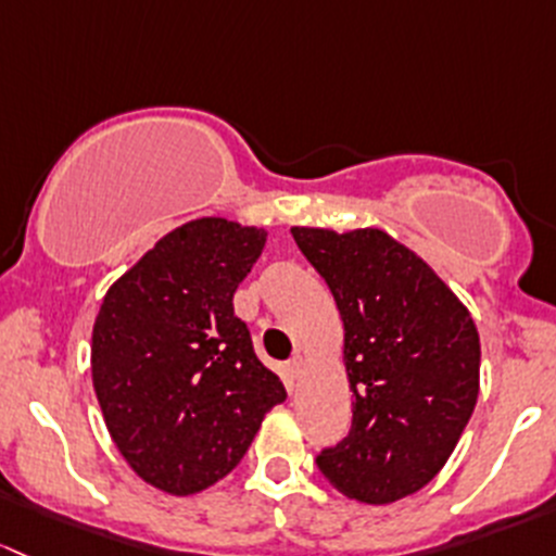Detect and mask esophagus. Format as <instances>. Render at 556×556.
<instances>
[{
  "instance_id": "esophagus-1",
  "label": "esophagus",
  "mask_w": 556,
  "mask_h": 556,
  "mask_svg": "<svg viewBox=\"0 0 556 556\" xmlns=\"http://www.w3.org/2000/svg\"><path fill=\"white\" fill-rule=\"evenodd\" d=\"M302 371H305V362H302V356H294L289 364H286V375H289V380H300Z\"/></svg>"
}]
</instances>
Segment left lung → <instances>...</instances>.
Instances as JSON below:
<instances>
[{"mask_svg":"<svg viewBox=\"0 0 556 556\" xmlns=\"http://www.w3.org/2000/svg\"><path fill=\"white\" fill-rule=\"evenodd\" d=\"M345 326L353 422L318 471L353 501L386 506L426 488L479 396V331L442 278L382 230L291 227Z\"/></svg>","mask_w":556,"mask_h":556,"instance_id":"left-lung-1","label":"left lung"}]
</instances>
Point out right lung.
<instances>
[{
	"label": "right lung",
	"instance_id": "add662e5",
	"mask_svg": "<svg viewBox=\"0 0 556 556\" xmlns=\"http://www.w3.org/2000/svg\"><path fill=\"white\" fill-rule=\"evenodd\" d=\"M267 232L203 216L154 243L101 302L93 388L114 444L152 488L219 482L286 388L256 358L232 294Z\"/></svg>",
	"mask_w": 556,
	"mask_h": 556
}]
</instances>
